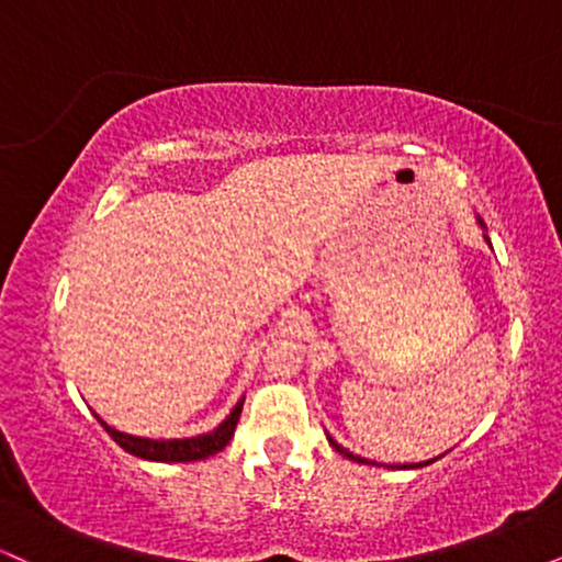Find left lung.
<instances>
[{
    "mask_svg": "<svg viewBox=\"0 0 562 562\" xmlns=\"http://www.w3.org/2000/svg\"><path fill=\"white\" fill-rule=\"evenodd\" d=\"M486 240H488V237H486ZM330 443H333V447H335V451H340V454H344V457H348V460H357V462H367V460H362V457L351 454V451H346L344 447H338V443H335V441H333V438H330ZM415 468H420V465H415Z\"/></svg>",
    "mask_w": 562,
    "mask_h": 562,
    "instance_id": "1",
    "label": "left lung"
}]
</instances>
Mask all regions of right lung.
<instances>
[{"label":"right lung","instance_id":"right-lung-1","mask_svg":"<svg viewBox=\"0 0 562 562\" xmlns=\"http://www.w3.org/2000/svg\"><path fill=\"white\" fill-rule=\"evenodd\" d=\"M240 412H243V398L237 402L232 415L218 425L216 430L205 436H195V438H171V441H153V438H137V436H128L121 434V430L111 428L108 423L100 425L108 430V436L119 443L121 449H126L128 454L142 457V460H153V462H195V460H205V457L216 454L222 451L235 436L237 420H240Z\"/></svg>","mask_w":562,"mask_h":562}]
</instances>
